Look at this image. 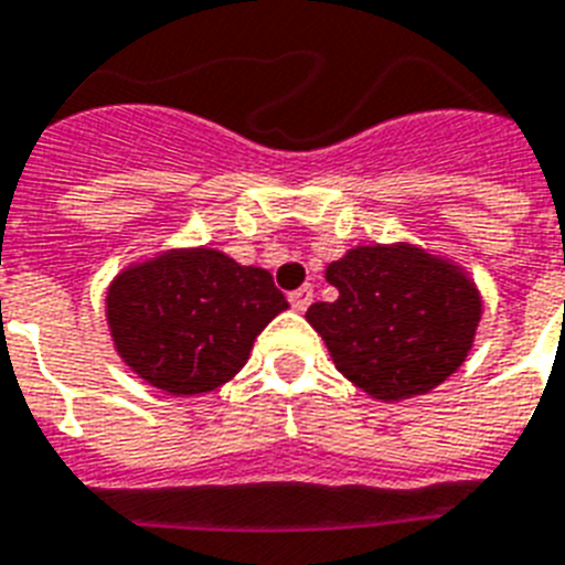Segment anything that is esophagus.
<instances>
[{"instance_id": "esophagus-1", "label": "esophagus", "mask_w": 565, "mask_h": 565, "mask_svg": "<svg viewBox=\"0 0 565 565\" xmlns=\"http://www.w3.org/2000/svg\"><path fill=\"white\" fill-rule=\"evenodd\" d=\"M310 301H313V287H310V284H305V287H298V290L290 292V305L296 307L298 313H301V310H307V307H310Z\"/></svg>"}]
</instances>
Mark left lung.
Segmentation results:
<instances>
[{
	"instance_id": "obj_1",
	"label": "left lung",
	"mask_w": 565,
	"mask_h": 565,
	"mask_svg": "<svg viewBox=\"0 0 565 565\" xmlns=\"http://www.w3.org/2000/svg\"><path fill=\"white\" fill-rule=\"evenodd\" d=\"M337 301H316L307 322L337 369L377 401L433 392L461 369L481 319V296L452 260L412 243L356 246L324 269Z\"/></svg>"
}]
</instances>
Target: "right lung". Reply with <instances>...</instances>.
Wrapping results in <instances>:
<instances>
[{
	"mask_svg": "<svg viewBox=\"0 0 565 565\" xmlns=\"http://www.w3.org/2000/svg\"><path fill=\"white\" fill-rule=\"evenodd\" d=\"M287 307L267 269L241 267L209 246L132 264L107 290L118 356L153 388L185 397L235 377L260 330Z\"/></svg>",
	"mask_w": 565,
	"mask_h": 565,
	"instance_id": "obj_1",
	"label": "right lung"
}]
</instances>
